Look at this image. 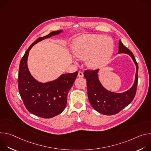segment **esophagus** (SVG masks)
Masks as SVG:
<instances>
[{"label":"esophagus","instance_id":"esophagus-1","mask_svg":"<svg viewBox=\"0 0 151 151\" xmlns=\"http://www.w3.org/2000/svg\"><path fill=\"white\" fill-rule=\"evenodd\" d=\"M78 77H80V78H82L83 76V73L82 72H78Z\"/></svg>","mask_w":151,"mask_h":151}]
</instances>
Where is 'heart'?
<instances>
[{
	"label": "heart",
	"mask_w": 151,
	"mask_h": 151,
	"mask_svg": "<svg viewBox=\"0 0 151 151\" xmlns=\"http://www.w3.org/2000/svg\"><path fill=\"white\" fill-rule=\"evenodd\" d=\"M114 42L108 37L100 35H85L78 37L73 44L72 52L80 59H84L90 68H98L111 57Z\"/></svg>",
	"instance_id": "heart-1"
}]
</instances>
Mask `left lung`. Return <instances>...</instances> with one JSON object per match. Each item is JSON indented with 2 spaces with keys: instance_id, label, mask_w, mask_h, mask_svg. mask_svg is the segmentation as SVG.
Returning <instances> with one entry per match:
<instances>
[{
  "instance_id": "8db88e82",
  "label": "left lung",
  "mask_w": 151,
  "mask_h": 151,
  "mask_svg": "<svg viewBox=\"0 0 151 151\" xmlns=\"http://www.w3.org/2000/svg\"><path fill=\"white\" fill-rule=\"evenodd\" d=\"M127 54L133 59L136 72L134 82L132 87L127 91L118 93L106 89L99 79V69L87 70L83 73L87 79V92L89 101L93 108L98 112L106 115H113L118 114L130 104L134 98L138 81V64L132 52L125 47L119 40L118 54Z\"/></svg>"
}]
</instances>
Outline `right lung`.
<instances>
[{"label": "right lung", "mask_w": 151, "mask_h": 151, "mask_svg": "<svg viewBox=\"0 0 151 151\" xmlns=\"http://www.w3.org/2000/svg\"><path fill=\"white\" fill-rule=\"evenodd\" d=\"M63 30L51 32L38 38L29 47L21 58L18 78V91L26 109L32 114L43 118H51L60 114L65 109L68 93L78 74H63L54 81L42 83L30 74L27 58L31 48L37 42L61 33Z\"/></svg>", "instance_id": "right-lung-1"}]
</instances>
